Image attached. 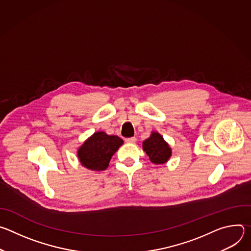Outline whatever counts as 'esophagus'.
Listing matches in <instances>:
<instances>
[{"label":"esophagus","mask_w":251,"mask_h":251,"mask_svg":"<svg viewBox=\"0 0 251 251\" xmlns=\"http://www.w3.org/2000/svg\"><path fill=\"white\" fill-rule=\"evenodd\" d=\"M126 143H129V144H133V143L136 142V138L135 137H131V138H126L125 139Z\"/></svg>","instance_id":"1"}]
</instances>
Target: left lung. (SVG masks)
<instances>
[{
	"label": "left lung",
	"mask_w": 251,
	"mask_h": 251,
	"mask_svg": "<svg viewBox=\"0 0 251 251\" xmlns=\"http://www.w3.org/2000/svg\"><path fill=\"white\" fill-rule=\"evenodd\" d=\"M143 150L149 156L150 161L155 164H165L172 155V149L163 136L158 132H152L151 136L143 142Z\"/></svg>",
	"instance_id": "left-lung-1"
}]
</instances>
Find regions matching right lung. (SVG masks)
Wrapping results in <instances>:
<instances>
[{
  "instance_id": "add662e5",
  "label": "right lung",
  "mask_w": 251,
  "mask_h": 251,
  "mask_svg": "<svg viewBox=\"0 0 251 251\" xmlns=\"http://www.w3.org/2000/svg\"><path fill=\"white\" fill-rule=\"evenodd\" d=\"M123 144V140L115 135L105 132H95L77 151L80 164L92 171H103L109 166L115 152Z\"/></svg>"
}]
</instances>
